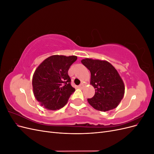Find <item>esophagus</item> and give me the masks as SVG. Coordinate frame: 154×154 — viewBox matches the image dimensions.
Wrapping results in <instances>:
<instances>
[{"mask_svg":"<svg viewBox=\"0 0 154 154\" xmlns=\"http://www.w3.org/2000/svg\"><path fill=\"white\" fill-rule=\"evenodd\" d=\"M78 87L80 88H83V84H82H82H80V85L78 86Z\"/></svg>","mask_w":154,"mask_h":154,"instance_id":"1","label":"esophagus"}]
</instances>
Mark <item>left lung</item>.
<instances>
[{
  "instance_id": "1",
  "label": "left lung",
  "mask_w": 154,
  "mask_h": 154,
  "mask_svg": "<svg viewBox=\"0 0 154 154\" xmlns=\"http://www.w3.org/2000/svg\"><path fill=\"white\" fill-rule=\"evenodd\" d=\"M82 63L90 71L91 84L95 88V94L87 101L93 108L100 111H109L117 107L125 94V85L112 65L107 61L85 58Z\"/></svg>"
}]
</instances>
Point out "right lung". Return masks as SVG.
Here are the masks:
<instances>
[{"label": "right lung", "mask_w": 154, "mask_h": 154, "mask_svg": "<svg viewBox=\"0 0 154 154\" xmlns=\"http://www.w3.org/2000/svg\"><path fill=\"white\" fill-rule=\"evenodd\" d=\"M76 60V56L53 55L35 70L32 80L33 94L45 109L55 110L62 108L75 91L71 85L68 71Z\"/></svg>", "instance_id": "right-lung-1"}]
</instances>
